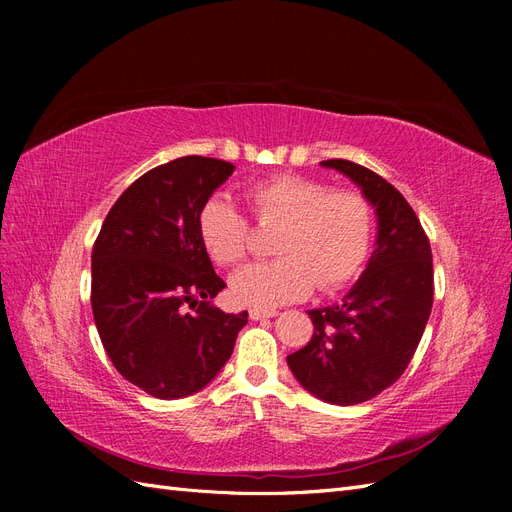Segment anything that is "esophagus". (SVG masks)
Segmentation results:
<instances>
[{
  "label": "esophagus",
  "instance_id": "34e87169",
  "mask_svg": "<svg viewBox=\"0 0 512 512\" xmlns=\"http://www.w3.org/2000/svg\"><path fill=\"white\" fill-rule=\"evenodd\" d=\"M277 316L275 309H269V307H252L250 309V318L252 320H262V318H273Z\"/></svg>",
  "mask_w": 512,
  "mask_h": 512
}]
</instances>
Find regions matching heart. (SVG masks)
I'll use <instances>...</instances> for the list:
<instances>
[{
	"label": "heart",
	"mask_w": 512,
	"mask_h": 512,
	"mask_svg": "<svg viewBox=\"0 0 512 512\" xmlns=\"http://www.w3.org/2000/svg\"><path fill=\"white\" fill-rule=\"evenodd\" d=\"M254 220L280 226L277 258L232 275L230 292L245 305L301 301L318 286L333 292L361 273L374 241V209L356 190L301 175H273L245 190ZM198 237L220 267H237L252 250V228L230 200L215 196L198 211Z\"/></svg>",
	"instance_id": "1"
}]
</instances>
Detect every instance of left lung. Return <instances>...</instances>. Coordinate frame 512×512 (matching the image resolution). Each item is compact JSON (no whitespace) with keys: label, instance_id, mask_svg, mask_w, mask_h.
<instances>
[{"label":"left lung","instance_id":"1","mask_svg":"<svg viewBox=\"0 0 512 512\" xmlns=\"http://www.w3.org/2000/svg\"><path fill=\"white\" fill-rule=\"evenodd\" d=\"M363 190L378 213V241L365 273L331 307L307 312L309 342L288 367L322 401L354 406L395 384L410 365L433 305L431 245L399 190L361 164L324 160Z\"/></svg>","mask_w":512,"mask_h":512}]
</instances>
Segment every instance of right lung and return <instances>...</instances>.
Returning <instances> with one entry per match:
<instances>
[{
  "mask_svg": "<svg viewBox=\"0 0 512 512\" xmlns=\"http://www.w3.org/2000/svg\"><path fill=\"white\" fill-rule=\"evenodd\" d=\"M230 162L185 156L147 170L108 211L91 252V309L102 346L128 382L188 397L230 359L247 312L209 299L226 288L198 237V211Z\"/></svg>",
  "mask_w": 512,
  "mask_h": 512,
  "instance_id": "right-lung-1",
  "label": "right lung"
}]
</instances>
